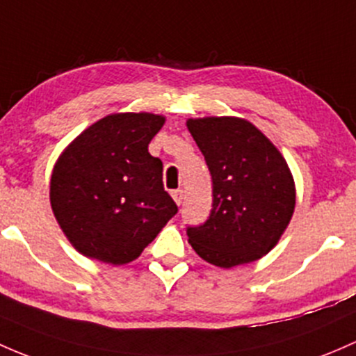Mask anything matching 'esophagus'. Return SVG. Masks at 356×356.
<instances>
[{"label": "esophagus", "instance_id": "obj_1", "mask_svg": "<svg viewBox=\"0 0 356 356\" xmlns=\"http://www.w3.org/2000/svg\"><path fill=\"white\" fill-rule=\"evenodd\" d=\"M172 197L177 204H182V200H184V191L177 189V191H172Z\"/></svg>", "mask_w": 356, "mask_h": 356}]
</instances>
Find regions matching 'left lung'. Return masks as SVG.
Segmentation results:
<instances>
[{
  "label": "left lung",
  "mask_w": 356,
  "mask_h": 356,
  "mask_svg": "<svg viewBox=\"0 0 356 356\" xmlns=\"http://www.w3.org/2000/svg\"><path fill=\"white\" fill-rule=\"evenodd\" d=\"M186 124L213 179L211 215L188 228L191 247L225 269L261 259L293 216L297 193L286 160L247 119L209 115Z\"/></svg>",
  "instance_id": "8db88e82"
}]
</instances>
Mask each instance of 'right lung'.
<instances>
[{"mask_svg": "<svg viewBox=\"0 0 356 356\" xmlns=\"http://www.w3.org/2000/svg\"><path fill=\"white\" fill-rule=\"evenodd\" d=\"M165 124L152 112H114L81 131L51 174L56 222L80 254L128 264L177 213L163 189L162 160L148 145Z\"/></svg>", "mask_w": 356, "mask_h": 356, "instance_id": "add662e5", "label": "right lung"}]
</instances>
